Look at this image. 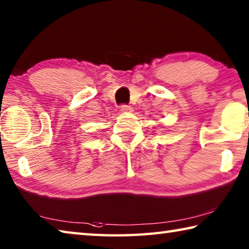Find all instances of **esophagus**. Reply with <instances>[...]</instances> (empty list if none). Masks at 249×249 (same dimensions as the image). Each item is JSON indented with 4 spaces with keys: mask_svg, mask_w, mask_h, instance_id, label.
<instances>
[{
    "mask_svg": "<svg viewBox=\"0 0 249 249\" xmlns=\"http://www.w3.org/2000/svg\"><path fill=\"white\" fill-rule=\"evenodd\" d=\"M121 111L123 113H132L133 112V107H130V105H126V104H123L121 107Z\"/></svg>",
    "mask_w": 249,
    "mask_h": 249,
    "instance_id": "1",
    "label": "esophagus"
}]
</instances>
